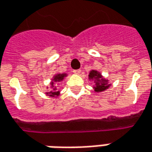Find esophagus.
<instances>
[{
	"label": "esophagus",
	"instance_id": "esophagus-1",
	"mask_svg": "<svg viewBox=\"0 0 152 152\" xmlns=\"http://www.w3.org/2000/svg\"><path fill=\"white\" fill-rule=\"evenodd\" d=\"M80 72H81V71H80V69H78V70H74V71H73V72H74L75 74H76V75H79L80 73Z\"/></svg>",
	"mask_w": 152,
	"mask_h": 152
}]
</instances>
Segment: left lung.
Returning a JSON list of instances; mask_svg holds the SVG:
<instances>
[{
	"label": "left lung",
	"instance_id": "1",
	"mask_svg": "<svg viewBox=\"0 0 152 152\" xmlns=\"http://www.w3.org/2000/svg\"><path fill=\"white\" fill-rule=\"evenodd\" d=\"M89 80H93L95 86H93L94 91L96 92H102L110 87L111 84H109V80L105 79L101 72L96 70H91L89 73Z\"/></svg>",
	"mask_w": 152,
	"mask_h": 152
}]
</instances>
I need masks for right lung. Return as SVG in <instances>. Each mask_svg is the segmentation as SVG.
<instances>
[{"instance_id":"1","label":"right lung","mask_w":152,"mask_h":152,"mask_svg":"<svg viewBox=\"0 0 152 152\" xmlns=\"http://www.w3.org/2000/svg\"><path fill=\"white\" fill-rule=\"evenodd\" d=\"M66 76H67L66 73H58V74H56V75L53 76L51 81H50V86H51L50 87L53 88V90L49 91V92H46V95H48L49 96H52V97H56V96H58L59 95H60V91H56V87H55V83H56V82H61V80H64V78ZM47 88H48V87H47Z\"/></svg>"}]
</instances>
